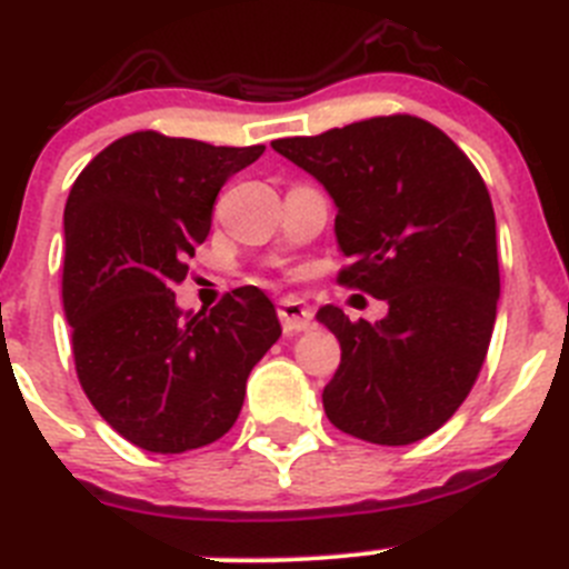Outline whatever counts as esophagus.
I'll return each mask as SVG.
<instances>
[{
    "instance_id": "34e87169",
    "label": "esophagus",
    "mask_w": 569,
    "mask_h": 569,
    "mask_svg": "<svg viewBox=\"0 0 569 569\" xmlns=\"http://www.w3.org/2000/svg\"><path fill=\"white\" fill-rule=\"evenodd\" d=\"M279 310V321L284 333H301V330L313 328V308L299 296H284L276 305Z\"/></svg>"
}]
</instances>
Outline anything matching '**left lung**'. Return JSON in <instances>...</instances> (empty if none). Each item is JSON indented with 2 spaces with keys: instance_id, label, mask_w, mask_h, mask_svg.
<instances>
[{
  "instance_id": "8db88e82",
  "label": "left lung",
  "mask_w": 569,
  "mask_h": 569,
  "mask_svg": "<svg viewBox=\"0 0 569 569\" xmlns=\"http://www.w3.org/2000/svg\"><path fill=\"white\" fill-rule=\"evenodd\" d=\"M273 150L333 196L336 239L350 259L339 284L390 308L376 325L336 305L316 313L341 345L321 393L330 425L387 447L436 433L479 379L496 325L485 179L445 130L410 113L276 139Z\"/></svg>"
}]
</instances>
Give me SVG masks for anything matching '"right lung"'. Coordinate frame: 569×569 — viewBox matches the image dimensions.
Returning a JSON list of instances; mask_svg holds the SVG:
<instances>
[{
	"label": "right lung",
	"mask_w": 569,
	"mask_h": 569,
	"mask_svg": "<svg viewBox=\"0 0 569 569\" xmlns=\"http://www.w3.org/2000/svg\"><path fill=\"white\" fill-rule=\"evenodd\" d=\"M264 144L216 148L136 130L93 156L64 204L62 305L90 405L150 453L213 445L239 419L256 361L281 336L273 301L236 288L210 313L176 308L222 184Z\"/></svg>",
	"instance_id": "obj_1"
}]
</instances>
